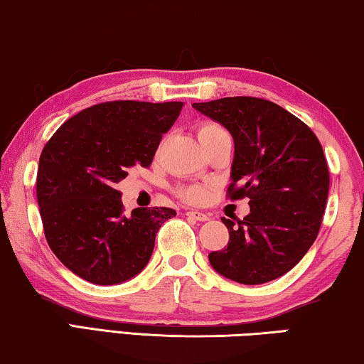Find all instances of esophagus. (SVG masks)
Masks as SVG:
<instances>
[{
	"label": "esophagus",
	"mask_w": 364,
	"mask_h": 364,
	"mask_svg": "<svg viewBox=\"0 0 364 364\" xmlns=\"http://www.w3.org/2000/svg\"><path fill=\"white\" fill-rule=\"evenodd\" d=\"M186 214H187L188 218L195 219V221H210V214H206V213H201V211H195V210H192V211H187Z\"/></svg>",
	"instance_id": "obj_1"
}]
</instances>
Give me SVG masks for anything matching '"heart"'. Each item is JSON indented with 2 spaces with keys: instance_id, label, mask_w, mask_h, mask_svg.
Masks as SVG:
<instances>
[{
  "instance_id": "1",
  "label": "heart",
  "mask_w": 364,
  "mask_h": 364,
  "mask_svg": "<svg viewBox=\"0 0 364 364\" xmlns=\"http://www.w3.org/2000/svg\"><path fill=\"white\" fill-rule=\"evenodd\" d=\"M223 132H225V129L218 122H203V124H200L198 129H196V135H198L201 145H203V143H206L210 139H213L214 135H219ZM177 195L181 196L183 201H187V203H200V201L205 200L206 188L200 187V186L178 187Z\"/></svg>"
}]
</instances>
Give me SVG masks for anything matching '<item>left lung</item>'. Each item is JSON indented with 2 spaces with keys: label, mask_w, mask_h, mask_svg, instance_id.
Here are the masks:
<instances>
[{
  "label": "left lung",
  "mask_w": 364,
  "mask_h": 364,
  "mask_svg": "<svg viewBox=\"0 0 364 364\" xmlns=\"http://www.w3.org/2000/svg\"><path fill=\"white\" fill-rule=\"evenodd\" d=\"M234 139L229 200L248 198L250 214L229 229L228 248L210 263L232 281L256 285L300 263L323 223L329 168L318 136L305 122L269 100L229 97L193 103Z\"/></svg>",
  "instance_id": "8db88e82"
}]
</instances>
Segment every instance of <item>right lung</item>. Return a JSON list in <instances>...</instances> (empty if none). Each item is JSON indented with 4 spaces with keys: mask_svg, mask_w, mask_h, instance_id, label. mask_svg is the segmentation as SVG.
Segmentation results:
<instances>
[{
    "mask_svg": "<svg viewBox=\"0 0 364 364\" xmlns=\"http://www.w3.org/2000/svg\"><path fill=\"white\" fill-rule=\"evenodd\" d=\"M181 101H105L59 127L41 151L37 200L45 237L58 259L85 281L121 284L151 258L171 208L124 214L116 183L134 168H150Z\"/></svg>",
    "mask_w": 364,
    "mask_h": 364,
    "instance_id": "add662e5",
    "label": "right lung"
}]
</instances>
